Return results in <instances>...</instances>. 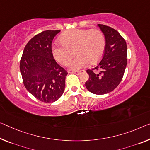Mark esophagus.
<instances>
[{
	"label": "esophagus",
	"mask_w": 150,
	"mask_h": 150,
	"mask_svg": "<svg viewBox=\"0 0 150 150\" xmlns=\"http://www.w3.org/2000/svg\"><path fill=\"white\" fill-rule=\"evenodd\" d=\"M71 73L76 74L79 75V74H81V71H75V72H72Z\"/></svg>",
	"instance_id": "34e87169"
}]
</instances>
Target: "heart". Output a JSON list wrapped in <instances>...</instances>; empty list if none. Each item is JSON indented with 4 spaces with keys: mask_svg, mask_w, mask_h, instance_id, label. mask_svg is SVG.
I'll return each instance as SVG.
<instances>
[{
    "mask_svg": "<svg viewBox=\"0 0 150 150\" xmlns=\"http://www.w3.org/2000/svg\"><path fill=\"white\" fill-rule=\"evenodd\" d=\"M59 41L62 46H53V56L59 63L66 66L72 61L75 52L77 56L70 64L72 70H79L88 62H97L105 50V36L97 29L69 30L59 36Z\"/></svg>",
    "mask_w": 150,
    "mask_h": 150,
    "instance_id": "obj_1",
    "label": "heart"
}]
</instances>
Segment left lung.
Listing matches in <instances>:
<instances>
[{"label":"left lung","mask_w":150,"mask_h":150,"mask_svg":"<svg viewBox=\"0 0 150 150\" xmlns=\"http://www.w3.org/2000/svg\"><path fill=\"white\" fill-rule=\"evenodd\" d=\"M104 33L105 50L101 61L91 70H87L89 78L86 88L95 94L109 93L120 84L127 63V43L117 30L98 24Z\"/></svg>","instance_id":"obj_1"}]
</instances>
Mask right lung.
<instances>
[{
    "instance_id": "obj_1",
    "label": "right lung",
    "mask_w": 150,
    "mask_h": 150,
    "mask_svg": "<svg viewBox=\"0 0 150 150\" xmlns=\"http://www.w3.org/2000/svg\"><path fill=\"white\" fill-rule=\"evenodd\" d=\"M60 30H46L32 38L25 45L20 61L23 82L41 102H55L65 88L67 71L54 59L52 43Z\"/></svg>"
}]
</instances>
